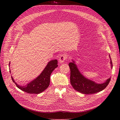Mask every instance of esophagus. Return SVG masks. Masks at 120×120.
Wrapping results in <instances>:
<instances>
[{
	"label": "esophagus",
	"mask_w": 120,
	"mask_h": 120,
	"mask_svg": "<svg viewBox=\"0 0 120 120\" xmlns=\"http://www.w3.org/2000/svg\"><path fill=\"white\" fill-rule=\"evenodd\" d=\"M67 56L66 54H62V55H61V56L60 57V58L59 59V63L62 64L63 63H64L65 62V61L67 59Z\"/></svg>",
	"instance_id": "1"
}]
</instances>
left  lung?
I'll return each mask as SVG.
<instances>
[{"instance_id": "left-lung-1", "label": "left lung", "mask_w": 120, "mask_h": 120, "mask_svg": "<svg viewBox=\"0 0 120 120\" xmlns=\"http://www.w3.org/2000/svg\"><path fill=\"white\" fill-rule=\"evenodd\" d=\"M110 66L112 68V63L110 58ZM68 64L71 70V84L73 89L83 94H91L104 90L110 81V78L107 79L103 83H97L95 82L86 78L79 71L73 60Z\"/></svg>"}]
</instances>
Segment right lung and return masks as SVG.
I'll use <instances>...</instances> for the list:
<instances>
[{
	"label": "right lung",
	"mask_w": 120,
	"mask_h": 120,
	"mask_svg": "<svg viewBox=\"0 0 120 120\" xmlns=\"http://www.w3.org/2000/svg\"><path fill=\"white\" fill-rule=\"evenodd\" d=\"M58 61L56 59L49 62L48 64L38 76L25 86L18 85L11 77L12 81L16 86L21 90L30 94H39L46 90L49 85L50 74L54 69L58 67ZM10 62L9 63V66ZM10 72L11 71L10 69Z\"/></svg>",
	"instance_id": "add662e5"
}]
</instances>
